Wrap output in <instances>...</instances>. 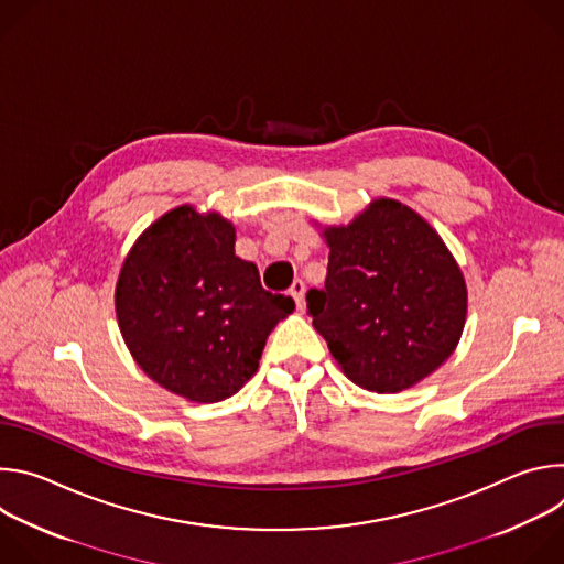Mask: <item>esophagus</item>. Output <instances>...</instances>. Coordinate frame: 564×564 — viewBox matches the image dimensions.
<instances>
[{"instance_id":"34e87169","label":"esophagus","mask_w":564,"mask_h":564,"mask_svg":"<svg viewBox=\"0 0 564 564\" xmlns=\"http://www.w3.org/2000/svg\"><path fill=\"white\" fill-rule=\"evenodd\" d=\"M288 294L294 299V303H296V307L299 310H303V296H305V283L301 281V279H294L292 281V285H290V290H288Z\"/></svg>"}]
</instances>
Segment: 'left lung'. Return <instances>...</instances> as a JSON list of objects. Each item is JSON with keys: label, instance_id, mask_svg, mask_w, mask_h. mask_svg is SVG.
I'll use <instances>...</instances> for the list:
<instances>
[{"label": "left lung", "instance_id": "left-lung-1", "mask_svg": "<svg viewBox=\"0 0 564 564\" xmlns=\"http://www.w3.org/2000/svg\"><path fill=\"white\" fill-rule=\"evenodd\" d=\"M326 238V285L305 299L341 370L366 390L399 392L440 368L464 328L466 285L437 231L379 198Z\"/></svg>", "mask_w": 564, "mask_h": 564}]
</instances>
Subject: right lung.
<instances>
[{"label": "right lung", "instance_id": "obj_1", "mask_svg": "<svg viewBox=\"0 0 564 564\" xmlns=\"http://www.w3.org/2000/svg\"><path fill=\"white\" fill-rule=\"evenodd\" d=\"M234 227L183 205L129 252L118 285L120 333L138 366L192 401H223L259 368L268 335L294 310L234 254Z\"/></svg>", "mask_w": 564, "mask_h": 564}]
</instances>
